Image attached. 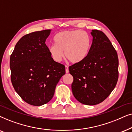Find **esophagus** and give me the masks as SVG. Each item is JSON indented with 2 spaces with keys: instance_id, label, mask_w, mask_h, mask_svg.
<instances>
[{
  "instance_id": "34e87169",
  "label": "esophagus",
  "mask_w": 132,
  "mask_h": 132,
  "mask_svg": "<svg viewBox=\"0 0 132 132\" xmlns=\"http://www.w3.org/2000/svg\"><path fill=\"white\" fill-rule=\"evenodd\" d=\"M65 71H66V73H68V72H69V68H68L67 66H65Z\"/></svg>"
}]
</instances>
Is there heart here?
<instances>
[{
	"label": "heart",
	"mask_w": 132,
	"mask_h": 132,
	"mask_svg": "<svg viewBox=\"0 0 132 132\" xmlns=\"http://www.w3.org/2000/svg\"><path fill=\"white\" fill-rule=\"evenodd\" d=\"M55 44L48 46L52 59L60 62L64 57L70 62L77 64L86 59L90 52L92 39L87 32L81 30L63 31L58 32L54 38Z\"/></svg>",
	"instance_id": "1"
}]
</instances>
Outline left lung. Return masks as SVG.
Instances as JSON below:
<instances>
[{"mask_svg": "<svg viewBox=\"0 0 132 132\" xmlns=\"http://www.w3.org/2000/svg\"><path fill=\"white\" fill-rule=\"evenodd\" d=\"M89 55L82 62L69 66L72 75V91L77 101L96 105L108 97L118 79V57L104 32L94 29Z\"/></svg>", "mask_w": 132, "mask_h": 132, "instance_id": "1", "label": "left lung"}]
</instances>
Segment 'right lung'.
<instances>
[{
	"mask_svg": "<svg viewBox=\"0 0 132 132\" xmlns=\"http://www.w3.org/2000/svg\"><path fill=\"white\" fill-rule=\"evenodd\" d=\"M51 31L46 29L23 36L10 57L12 84L22 100L32 106L48 103L66 73L65 66L52 59L45 44Z\"/></svg>",
	"mask_w": 132,
	"mask_h": 132,
	"instance_id": "obj_1",
	"label": "right lung"
}]
</instances>
